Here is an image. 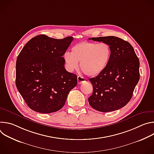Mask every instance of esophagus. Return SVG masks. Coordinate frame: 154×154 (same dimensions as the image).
Here are the masks:
<instances>
[{
  "mask_svg": "<svg viewBox=\"0 0 154 154\" xmlns=\"http://www.w3.org/2000/svg\"><path fill=\"white\" fill-rule=\"evenodd\" d=\"M85 79L80 75H79L77 77V82H78V84H82V83H83L85 82Z\"/></svg>",
  "mask_w": 154,
  "mask_h": 154,
  "instance_id": "34e87169",
  "label": "esophagus"
}]
</instances>
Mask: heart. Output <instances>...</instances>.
I'll return each mask as SVG.
<instances>
[{"label":"heart","mask_w":154,"mask_h":154,"mask_svg":"<svg viewBox=\"0 0 154 154\" xmlns=\"http://www.w3.org/2000/svg\"><path fill=\"white\" fill-rule=\"evenodd\" d=\"M111 46L106 42L83 41L74 45L71 53L66 52L63 55L68 69L73 71L78 68L90 77H96L107 67L112 56Z\"/></svg>","instance_id":"obj_1"}]
</instances>
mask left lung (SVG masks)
Listing matches in <instances>:
<instances>
[{
    "instance_id": "8db88e82",
    "label": "left lung",
    "mask_w": 154,
    "mask_h": 154,
    "mask_svg": "<svg viewBox=\"0 0 154 154\" xmlns=\"http://www.w3.org/2000/svg\"><path fill=\"white\" fill-rule=\"evenodd\" d=\"M108 43L112 48L110 60L104 71L90 79L93 92L90 105L101 112L117 110L130 100L140 80V61L129 42L116 36L91 38Z\"/></svg>"
}]
</instances>
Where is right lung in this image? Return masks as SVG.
<instances>
[{"mask_svg": "<svg viewBox=\"0 0 154 154\" xmlns=\"http://www.w3.org/2000/svg\"><path fill=\"white\" fill-rule=\"evenodd\" d=\"M72 40V36L59 39L40 35L28 41L17 56L16 85L33 110H60L77 85V76L66 70L63 57Z\"/></svg>", "mask_w": 154, "mask_h": 154, "instance_id": "add662e5", "label": "right lung"}]
</instances>
